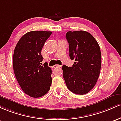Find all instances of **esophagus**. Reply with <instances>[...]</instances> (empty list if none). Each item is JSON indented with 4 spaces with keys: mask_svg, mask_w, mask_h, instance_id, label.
<instances>
[{
    "mask_svg": "<svg viewBox=\"0 0 121 121\" xmlns=\"http://www.w3.org/2000/svg\"><path fill=\"white\" fill-rule=\"evenodd\" d=\"M61 67V66H60V65H54V66H52V68H53V69H56V68H57V67Z\"/></svg>",
    "mask_w": 121,
    "mask_h": 121,
    "instance_id": "34e87169",
    "label": "esophagus"
}]
</instances>
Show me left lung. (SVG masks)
Wrapping results in <instances>:
<instances>
[{
  "label": "left lung",
  "mask_w": 121,
  "mask_h": 121,
  "mask_svg": "<svg viewBox=\"0 0 121 121\" xmlns=\"http://www.w3.org/2000/svg\"><path fill=\"white\" fill-rule=\"evenodd\" d=\"M69 56L75 62L63 65V78L69 90L79 95L89 93L95 85L101 71V53L95 39L85 31H68Z\"/></svg>",
  "instance_id": "8db88e82"
}]
</instances>
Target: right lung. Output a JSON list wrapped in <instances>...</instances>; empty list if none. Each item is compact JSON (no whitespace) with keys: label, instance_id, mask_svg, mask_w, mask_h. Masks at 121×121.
<instances>
[{"label":"right lung","instance_id":"1","mask_svg":"<svg viewBox=\"0 0 121 121\" xmlns=\"http://www.w3.org/2000/svg\"><path fill=\"white\" fill-rule=\"evenodd\" d=\"M51 31H32L24 34L16 45L13 68L17 81L24 93L39 98L48 93L52 83L51 68L41 63V51Z\"/></svg>","mask_w":121,"mask_h":121}]
</instances>
